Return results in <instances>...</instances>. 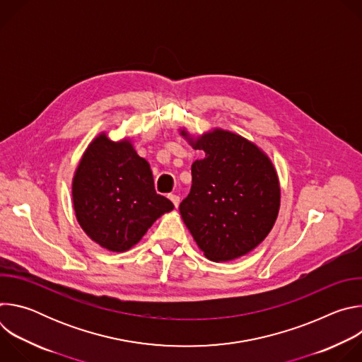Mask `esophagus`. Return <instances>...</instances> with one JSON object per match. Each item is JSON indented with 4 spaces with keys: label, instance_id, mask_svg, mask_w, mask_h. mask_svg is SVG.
<instances>
[{
    "label": "esophagus",
    "instance_id": "1",
    "mask_svg": "<svg viewBox=\"0 0 362 362\" xmlns=\"http://www.w3.org/2000/svg\"><path fill=\"white\" fill-rule=\"evenodd\" d=\"M170 197V200H172V203L175 204V208H177V206H179V203H180V197L177 196V194H170L169 196Z\"/></svg>",
    "mask_w": 362,
    "mask_h": 362
}]
</instances>
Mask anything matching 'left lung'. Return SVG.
Returning <instances> with one entry per match:
<instances>
[{"mask_svg":"<svg viewBox=\"0 0 362 362\" xmlns=\"http://www.w3.org/2000/svg\"><path fill=\"white\" fill-rule=\"evenodd\" d=\"M190 144L206 156L192 165V187L179 206L182 219L208 259H236L259 245L276 221L275 168L259 147L230 132L216 129Z\"/></svg>","mask_w":362,"mask_h":362,"instance_id":"obj_1","label":"left lung"}]
</instances>
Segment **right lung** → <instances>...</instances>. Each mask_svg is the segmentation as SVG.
I'll use <instances>...</instances> for the list:
<instances>
[{"label":"right lung","instance_id":"right-lung-1","mask_svg":"<svg viewBox=\"0 0 362 362\" xmlns=\"http://www.w3.org/2000/svg\"><path fill=\"white\" fill-rule=\"evenodd\" d=\"M73 203L84 232L112 252L134 246L154 221L173 209L154 190L150 166L132 143L112 141L105 133L83 154L73 179Z\"/></svg>","mask_w":362,"mask_h":362}]
</instances>
